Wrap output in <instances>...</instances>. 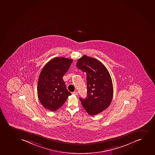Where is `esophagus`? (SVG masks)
Masks as SVG:
<instances>
[{
  "mask_svg": "<svg viewBox=\"0 0 155 155\" xmlns=\"http://www.w3.org/2000/svg\"><path fill=\"white\" fill-rule=\"evenodd\" d=\"M73 94L76 95H78V92H77V91H75V92H73Z\"/></svg>",
  "mask_w": 155,
  "mask_h": 155,
  "instance_id": "34e87169",
  "label": "esophagus"
}]
</instances>
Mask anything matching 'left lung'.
<instances>
[{"mask_svg":"<svg viewBox=\"0 0 155 155\" xmlns=\"http://www.w3.org/2000/svg\"><path fill=\"white\" fill-rule=\"evenodd\" d=\"M77 68L87 74V97L79 98L91 116L107 108L113 97V86L109 71L101 62L86 55L79 58Z\"/></svg>","mask_w":155,"mask_h":155,"instance_id":"obj_1","label":"left lung"}]
</instances>
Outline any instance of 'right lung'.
<instances>
[{
	"label": "right lung",
	"instance_id": "right-lung-1",
	"mask_svg": "<svg viewBox=\"0 0 155 155\" xmlns=\"http://www.w3.org/2000/svg\"><path fill=\"white\" fill-rule=\"evenodd\" d=\"M72 59L58 57L48 62L39 77L37 93L40 103L54 111L61 107L71 93L66 88L63 77L71 65Z\"/></svg>",
	"mask_w": 155,
	"mask_h": 155
}]
</instances>
